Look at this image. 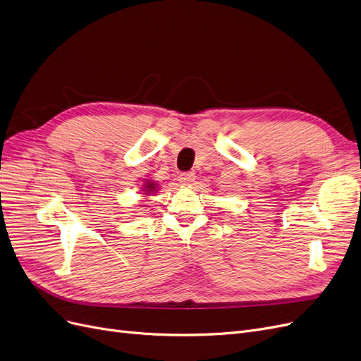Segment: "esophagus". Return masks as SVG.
Segmentation results:
<instances>
[{"instance_id":"1","label":"esophagus","mask_w":361,"mask_h":361,"mask_svg":"<svg viewBox=\"0 0 361 361\" xmlns=\"http://www.w3.org/2000/svg\"><path fill=\"white\" fill-rule=\"evenodd\" d=\"M195 178H196L195 172H183L181 176H180V181L183 184H185V185H190L195 181Z\"/></svg>"}]
</instances>
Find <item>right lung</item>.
Instances as JSON below:
<instances>
[{"label": "right lung", "instance_id": "1", "mask_svg": "<svg viewBox=\"0 0 361 361\" xmlns=\"http://www.w3.org/2000/svg\"><path fill=\"white\" fill-rule=\"evenodd\" d=\"M157 183H154L153 180H147V183H144V188L142 192H145L144 195H154L157 193Z\"/></svg>", "mask_w": 361, "mask_h": 361}]
</instances>
